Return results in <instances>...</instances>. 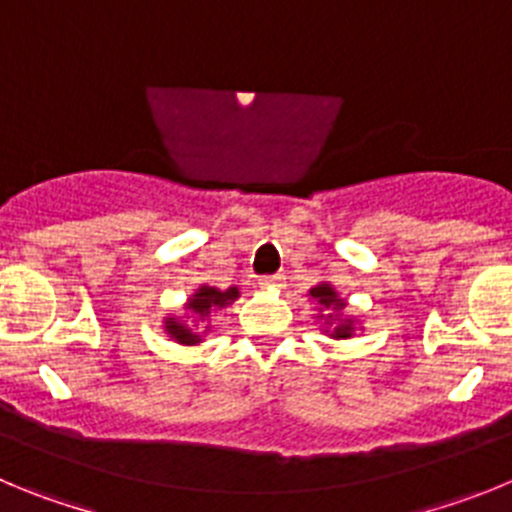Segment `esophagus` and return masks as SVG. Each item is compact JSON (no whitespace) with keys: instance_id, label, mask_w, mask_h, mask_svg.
I'll list each match as a JSON object with an SVG mask.
<instances>
[{"instance_id":"esophagus-1","label":"esophagus","mask_w":512,"mask_h":512,"mask_svg":"<svg viewBox=\"0 0 512 512\" xmlns=\"http://www.w3.org/2000/svg\"><path fill=\"white\" fill-rule=\"evenodd\" d=\"M260 285L262 288H283L285 275H265V278H260Z\"/></svg>"}]
</instances>
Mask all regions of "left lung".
Instances as JSON below:
<instances>
[{"label": "left lung", "mask_w": 512, "mask_h": 512, "mask_svg": "<svg viewBox=\"0 0 512 512\" xmlns=\"http://www.w3.org/2000/svg\"><path fill=\"white\" fill-rule=\"evenodd\" d=\"M308 296L319 303L324 311H331L326 313V324H334V329H331L329 334L331 339H349V336L354 334V319H342V316H339V311H342L347 303H344V298H339V293H336L329 283H319L316 288L308 290ZM321 319H324V313H321Z\"/></svg>", "instance_id": "obj_1"}]
</instances>
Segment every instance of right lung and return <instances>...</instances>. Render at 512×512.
<instances>
[{
  "label": "right lung",
  "mask_w": 512,
  "mask_h": 512,
  "mask_svg": "<svg viewBox=\"0 0 512 512\" xmlns=\"http://www.w3.org/2000/svg\"><path fill=\"white\" fill-rule=\"evenodd\" d=\"M237 298H239L237 285H232V288H227V290L211 288V285H201V288L196 290L191 298H188V303H186L188 316H191V319H196V321H206L211 316V311L229 306V303H234ZM188 316H186V319H188ZM209 329H211V326H204V334ZM165 334H170L178 344H186V347L201 342L199 331H193L191 326L183 324L181 319H173V316H168V319H165Z\"/></svg>",
  "instance_id": "add662e5"
}]
</instances>
